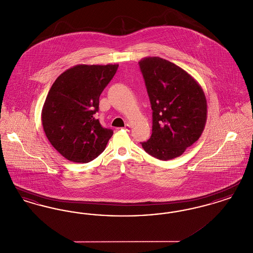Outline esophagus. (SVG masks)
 Segmentation results:
<instances>
[{
    "mask_svg": "<svg viewBox=\"0 0 253 253\" xmlns=\"http://www.w3.org/2000/svg\"><path fill=\"white\" fill-rule=\"evenodd\" d=\"M124 129H125L126 131H128V132H129V131L131 130V125H130V124H126V125H125V127H124Z\"/></svg>",
    "mask_w": 253,
    "mask_h": 253,
    "instance_id": "1",
    "label": "esophagus"
}]
</instances>
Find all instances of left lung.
<instances>
[{"label": "left lung", "mask_w": 253, "mask_h": 253, "mask_svg": "<svg viewBox=\"0 0 253 253\" xmlns=\"http://www.w3.org/2000/svg\"><path fill=\"white\" fill-rule=\"evenodd\" d=\"M139 66L153 110L152 135L141 145L160 160L180 157L204 131V91L189 73L169 60L146 57Z\"/></svg>", "instance_id": "8db88e82"}]
</instances>
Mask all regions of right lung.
<instances>
[{"instance_id":"right-lung-1","label":"right lung","mask_w":253,"mask_h":253,"mask_svg":"<svg viewBox=\"0 0 253 253\" xmlns=\"http://www.w3.org/2000/svg\"><path fill=\"white\" fill-rule=\"evenodd\" d=\"M119 64H79L60 74L51 86L42 110L49 142L67 160L87 163L98 157L113 135L95 114L99 96Z\"/></svg>"}]
</instances>
